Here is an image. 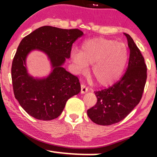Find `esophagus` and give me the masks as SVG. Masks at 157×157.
Here are the masks:
<instances>
[{
	"label": "esophagus",
	"instance_id": "obj_1",
	"mask_svg": "<svg viewBox=\"0 0 157 157\" xmlns=\"http://www.w3.org/2000/svg\"><path fill=\"white\" fill-rule=\"evenodd\" d=\"M88 91V88L83 84L81 85V94H85Z\"/></svg>",
	"mask_w": 157,
	"mask_h": 157
}]
</instances>
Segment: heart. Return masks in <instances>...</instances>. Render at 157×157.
<instances>
[{"label":"heart","instance_id":"heart-1","mask_svg":"<svg viewBox=\"0 0 157 157\" xmlns=\"http://www.w3.org/2000/svg\"><path fill=\"white\" fill-rule=\"evenodd\" d=\"M71 59L78 73H85L89 65L97 82L107 86L121 77L129 57L127 46L112 39L96 37L82 43L80 50L71 52Z\"/></svg>","mask_w":157,"mask_h":157}]
</instances>
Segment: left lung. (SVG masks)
Returning <instances> with one entry per match:
<instances>
[{"label":"left lung","mask_w":157,"mask_h":157,"mask_svg":"<svg viewBox=\"0 0 157 157\" xmlns=\"http://www.w3.org/2000/svg\"><path fill=\"white\" fill-rule=\"evenodd\" d=\"M124 35L130 49L127 70L112 86L95 91L96 105L87 111L91 121L100 125H113L126 117L140 102L146 82L145 59L131 36Z\"/></svg>","instance_id":"1"}]
</instances>
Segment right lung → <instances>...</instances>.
<instances>
[{
  "label": "right lung",
  "mask_w": 157,
  "mask_h": 157,
  "mask_svg": "<svg viewBox=\"0 0 157 157\" xmlns=\"http://www.w3.org/2000/svg\"><path fill=\"white\" fill-rule=\"evenodd\" d=\"M82 35L77 29L44 26L21 41L12 61V86L16 100L32 117L40 120L58 117L68 99L80 92L79 79L63 66L70 57L73 43ZM35 50L46 53L50 61L52 71L47 77L37 78L28 72L27 56Z\"/></svg>",
  "instance_id": "right-lung-1"
}]
</instances>
